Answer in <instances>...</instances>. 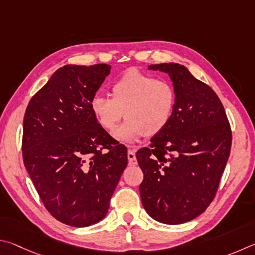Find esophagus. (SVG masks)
I'll list each match as a JSON object with an SVG mask.
<instances>
[{"label":"esophagus","instance_id":"esophagus-1","mask_svg":"<svg viewBox=\"0 0 255 255\" xmlns=\"http://www.w3.org/2000/svg\"><path fill=\"white\" fill-rule=\"evenodd\" d=\"M128 164H130V166H135L137 163L136 158H135V152L131 149H128Z\"/></svg>","mask_w":255,"mask_h":255}]
</instances>
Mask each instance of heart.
I'll return each mask as SVG.
<instances>
[{"mask_svg": "<svg viewBox=\"0 0 255 255\" xmlns=\"http://www.w3.org/2000/svg\"><path fill=\"white\" fill-rule=\"evenodd\" d=\"M111 96L97 94L92 98L91 110L107 132L114 130L123 115L127 118L114 132V136L122 142L162 132L172 119L177 103L171 83L137 69H128L121 75L112 84Z\"/></svg>", "mask_w": 255, "mask_h": 255, "instance_id": "1", "label": "heart"}]
</instances>
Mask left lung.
I'll use <instances>...</instances> for the list:
<instances>
[{
  "label": "left lung",
  "mask_w": 255,
  "mask_h": 255,
  "mask_svg": "<svg viewBox=\"0 0 255 255\" xmlns=\"http://www.w3.org/2000/svg\"><path fill=\"white\" fill-rule=\"evenodd\" d=\"M170 76L176 109L167 128L136 152L143 172L141 202L163 224L194 220L213 202L230 157L232 130L222 102L185 66L150 65Z\"/></svg>",
  "instance_id": "left-lung-1"
}]
</instances>
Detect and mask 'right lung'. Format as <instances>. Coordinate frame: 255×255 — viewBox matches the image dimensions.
Returning <instances> with one entry per match:
<instances>
[{
    "label": "right lung",
    "instance_id": "add662e5",
    "mask_svg": "<svg viewBox=\"0 0 255 255\" xmlns=\"http://www.w3.org/2000/svg\"><path fill=\"white\" fill-rule=\"evenodd\" d=\"M110 69L106 64L61 67L24 113V167L47 211L69 226H89L105 217L128 166L127 148L91 110Z\"/></svg>",
    "mask_w": 255,
    "mask_h": 255
}]
</instances>
